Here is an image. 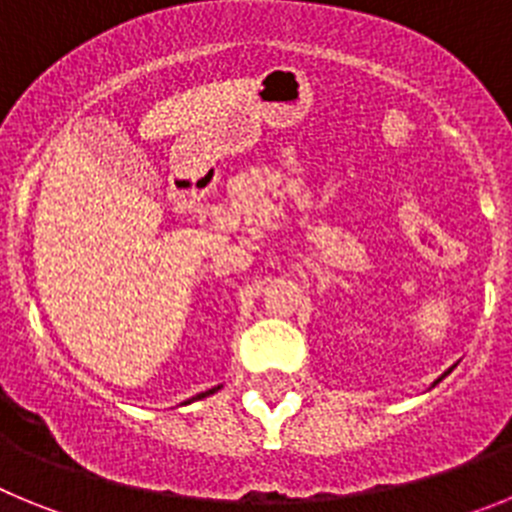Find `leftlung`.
<instances>
[{"mask_svg":"<svg viewBox=\"0 0 512 512\" xmlns=\"http://www.w3.org/2000/svg\"><path fill=\"white\" fill-rule=\"evenodd\" d=\"M451 372H454V366H451V369H449V372H446V374H441V377H438V379H436V382H433V384H431V387H436V384H438V382H441V379H443V377H449V374H451Z\"/></svg>","mask_w":512,"mask_h":512,"instance_id":"8db88e82","label":"left lung"}]
</instances>
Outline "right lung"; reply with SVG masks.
<instances>
[{
    "mask_svg": "<svg viewBox=\"0 0 512 512\" xmlns=\"http://www.w3.org/2000/svg\"><path fill=\"white\" fill-rule=\"evenodd\" d=\"M220 387H223V384H217V387H212V390H207V392H200V395L189 397V400H187V402H182V405H189V402H194V400H202V397H210V395H215V392L220 390Z\"/></svg>",
    "mask_w": 512,
    "mask_h": 512,
    "instance_id": "obj_1",
    "label": "right lung"
}]
</instances>
